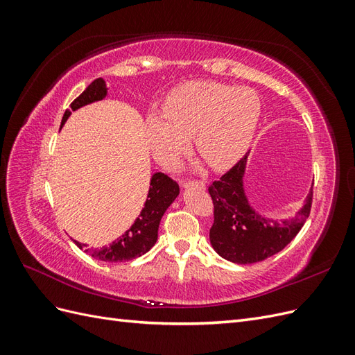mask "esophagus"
I'll return each mask as SVG.
<instances>
[{
	"instance_id": "1",
	"label": "esophagus",
	"mask_w": 355,
	"mask_h": 355,
	"mask_svg": "<svg viewBox=\"0 0 355 355\" xmlns=\"http://www.w3.org/2000/svg\"><path fill=\"white\" fill-rule=\"evenodd\" d=\"M179 184L184 187V188H189V187H196V188H198V189H206V184H204V182H200V180H185V179H182V180H179Z\"/></svg>"
}]
</instances>
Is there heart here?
<instances>
[{"label":"heart","instance_id":"heart-1","mask_svg":"<svg viewBox=\"0 0 355 355\" xmlns=\"http://www.w3.org/2000/svg\"><path fill=\"white\" fill-rule=\"evenodd\" d=\"M261 112V99L252 89L189 81L167 94L164 112L146 115L149 144L161 163L171 164L194 137L198 155L211 168H228L249 149Z\"/></svg>","mask_w":355,"mask_h":355}]
</instances>
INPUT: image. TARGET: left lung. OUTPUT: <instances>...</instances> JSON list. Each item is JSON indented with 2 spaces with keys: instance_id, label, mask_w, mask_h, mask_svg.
<instances>
[{
  "instance_id": "8db88e82",
  "label": "left lung",
  "mask_w": 355,
  "mask_h": 355,
  "mask_svg": "<svg viewBox=\"0 0 355 355\" xmlns=\"http://www.w3.org/2000/svg\"><path fill=\"white\" fill-rule=\"evenodd\" d=\"M247 153L237 164L209 187L214 206L210 228L211 247L223 259L234 263H254L282 252L292 241L309 216L313 188L296 216L282 222L261 216L244 191Z\"/></svg>"
}]
</instances>
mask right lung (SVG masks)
<instances>
[{"mask_svg": "<svg viewBox=\"0 0 355 355\" xmlns=\"http://www.w3.org/2000/svg\"><path fill=\"white\" fill-rule=\"evenodd\" d=\"M106 94H108V89H106L105 80H94L89 87L71 103V110H67L65 114H63L60 128L67 123L71 111H77L85 105L102 101L106 98ZM178 196L179 185L173 179H170L167 175L157 171L151 178L148 197L142 211L139 213V216L136 218L132 227L128 228L121 237H118L110 245L101 247V249H93V247L89 249L87 244H83L75 240L73 243L85 253L94 257V259H99L103 262L132 261L135 257H139L149 252V249L157 243L159 220Z\"/></svg>", "mask_w": 355, "mask_h": 355, "instance_id": "1", "label": "right lung"}]
</instances>
